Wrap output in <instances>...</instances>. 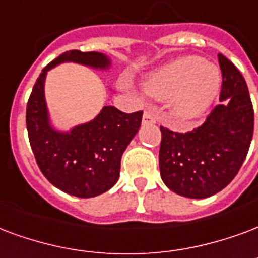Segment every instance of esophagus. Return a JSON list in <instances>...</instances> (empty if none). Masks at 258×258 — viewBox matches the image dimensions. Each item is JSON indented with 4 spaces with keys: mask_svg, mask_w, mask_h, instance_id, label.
I'll use <instances>...</instances> for the list:
<instances>
[{
    "mask_svg": "<svg viewBox=\"0 0 258 258\" xmlns=\"http://www.w3.org/2000/svg\"><path fill=\"white\" fill-rule=\"evenodd\" d=\"M144 124H154L156 123V116H154L150 110H146L144 113V119H142Z\"/></svg>",
    "mask_w": 258,
    "mask_h": 258,
    "instance_id": "obj_1",
    "label": "esophagus"
}]
</instances>
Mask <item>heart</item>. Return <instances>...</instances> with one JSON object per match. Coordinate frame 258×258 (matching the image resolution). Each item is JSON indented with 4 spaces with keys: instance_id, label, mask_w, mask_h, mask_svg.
Wrapping results in <instances>:
<instances>
[{
    "instance_id": "obj_1",
    "label": "heart",
    "mask_w": 258,
    "mask_h": 258,
    "mask_svg": "<svg viewBox=\"0 0 258 258\" xmlns=\"http://www.w3.org/2000/svg\"><path fill=\"white\" fill-rule=\"evenodd\" d=\"M220 85L216 66L188 56L152 72L145 81V91L156 100H171L173 114L179 119L194 120L211 106Z\"/></svg>"
}]
</instances>
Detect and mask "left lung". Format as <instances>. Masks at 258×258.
<instances>
[{"mask_svg": "<svg viewBox=\"0 0 258 258\" xmlns=\"http://www.w3.org/2000/svg\"><path fill=\"white\" fill-rule=\"evenodd\" d=\"M220 101L205 123L187 133L161 130L160 173L169 190L187 198H207L221 191L245 161L254 130V112L245 79L219 54Z\"/></svg>", "mask_w": 258, "mask_h": 258, "instance_id": "8db88e82", "label": "left lung"}]
</instances>
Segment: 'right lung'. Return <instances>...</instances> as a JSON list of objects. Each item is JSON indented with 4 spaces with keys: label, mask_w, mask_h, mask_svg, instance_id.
<instances>
[{
    "label": "right lung",
    "mask_w": 258,
    "mask_h": 258,
    "mask_svg": "<svg viewBox=\"0 0 258 258\" xmlns=\"http://www.w3.org/2000/svg\"><path fill=\"white\" fill-rule=\"evenodd\" d=\"M108 70L109 57L98 51L70 50L42 70L27 102L26 123L37 164L47 180L61 191L79 198L100 196L113 187L124 150L138 133L144 112L124 113L104 106L89 123L70 131L53 128L45 101L47 71L61 62Z\"/></svg>",
    "instance_id": "right-lung-1"
}]
</instances>
